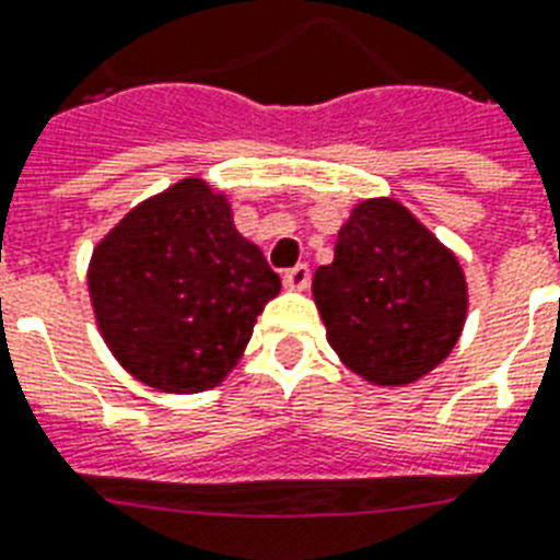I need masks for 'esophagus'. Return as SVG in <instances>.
Returning <instances> with one entry per match:
<instances>
[{
	"instance_id": "obj_1",
	"label": "esophagus",
	"mask_w": 560,
	"mask_h": 560,
	"mask_svg": "<svg viewBox=\"0 0 560 560\" xmlns=\"http://www.w3.org/2000/svg\"><path fill=\"white\" fill-rule=\"evenodd\" d=\"M308 280H312V271H308V266H294L283 275V285L289 289V292H306Z\"/></svg>"
}]
</instances>
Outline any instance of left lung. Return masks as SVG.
Here are the masks:
<instances>
[{
	"label": "left lung",
	"mask_w": 560,
	"mask_h": 560,
	"mask_svg": "<svg viewBox=\"0 0 560 560\" xmlns=\"http://www.w3.org/2000/svg\"><path fill=\"white\" fill-rule=\"evenodd\" d=\"M312 294L329 347L378 387H405L440 366L468 317L457 254L387 196L352 208Z\"/></svg>",
	"instance_id": "left-lung-1"
}]
</instances>
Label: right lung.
I'll use <instances>...</instances> for the list:
<instances>
[{
    "label": "right lung",
    "instance_id": "right-lung-1",
    "mask_svg": "<svg viewBox=\"0 0 560 560\" xmlns=\"http://www.w3.org/2000/svg\"><path fill=\"white\" fill-rule=\"evenodd\" d=\"M277 292L280 277L234 228L225 194L194 176L136 205L89 262L103 341L161 393L225 382Z\"/></svg>",
    "mask_w": 560,
    "mask_h": 560
}]
</instances>
